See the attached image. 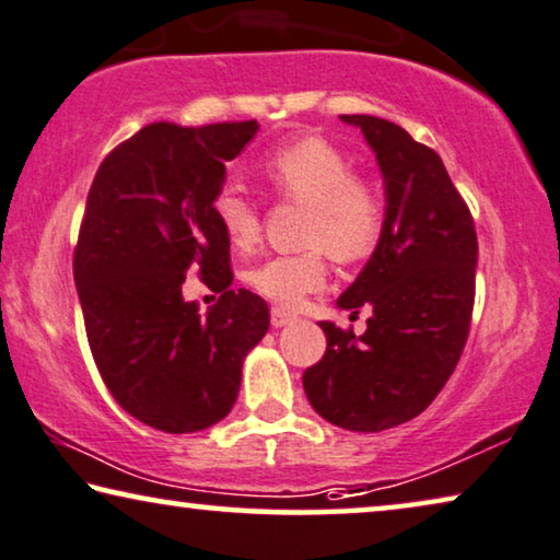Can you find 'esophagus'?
Here are the masks:
<instances>
[{
  "mask_svg": "<svg viewBox=\"0 0 560 560\" xmlns=\"http://www.w3.org/2000/svg\"><path fill=\"white\" fill-rule=\"evenodd\" d=\"M289 322H294V314H289L287 308H281V306H271V324L277 329H281V327H287Z\"/></svg>",
  "mask_w": 560,
  "mask_h": 560,
  "instance_id": "obj_1",
  "label": "esophagus"
}]
</instances>
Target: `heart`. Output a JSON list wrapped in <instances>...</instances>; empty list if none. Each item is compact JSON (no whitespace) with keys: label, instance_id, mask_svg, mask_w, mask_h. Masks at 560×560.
Wrapping results in <instances>:
<instances>
[{"label":"heart","instance_id":"heart-1","mask_svg":"<svg viewBox=\"0 0 560 560\" xmlns=\"http://www.w3.org/2000/svg\"><path fill=\"white\" fill-rule=\"evenodd\" d=\"M264 178L273 194L306 206L302 252L279 254L248 269L246 283L277 306L296 308L327 281L324 248L337 261H360L377 246L385 231V198L370 180L357 178L354 163L327 140L306 138L283 145L264 163ZM213 213L236 248L258 241L256 200L238 183L221 186Z\"/></svg>","mask_w":560,"mask_h":560}]
</instances>
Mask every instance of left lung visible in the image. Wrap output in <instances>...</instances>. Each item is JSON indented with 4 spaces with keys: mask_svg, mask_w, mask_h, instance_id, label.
<instances>
[{
    "mask_svg": "<svg viewBox=\"0 0 560 560\" xmlns=\"http://www.w3.org/2000/svg\"><path fill=\"white\" fill-rule=\"evenodd\" d=\"M357 125L385 178L387 221L341 308H372L366 331L319 322L327 352L304 372L308 402L354 432L397 428L428 410L455 372L470 331L478 236L435 150L374 115Z\"/></svg>",
    "mask_w": 560,
    "mask_h": 560,
    "instance_id": "obj_1",
    "label": "left lung"
}]
</instances>
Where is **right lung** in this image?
Here are the masks:
<instances>
[{
  "label": "right lung",
  "instance_id": "1",
  "mask_svg": "<svg viewBox=\"0 0 560 560\" xmlns=\"http://www.w3.org/2000/svg\"><path fill=\"white\" fill-rule=\"evenodd\" d=\"M258 122H150L100 163L74 246L90 352L125 412L183 435L231 412L269 306L231 289V241L213 198ZM198 270L221 293L206 317L182 299Z\"/></svg>",
  "mask_w": 560,
  "mask_h": 560
}]
</instances>
